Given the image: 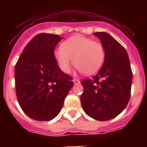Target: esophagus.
Returning a JSON list of instances; mask_svg holds the SVG:
<instances>
[{
	"label": "esophagus",
	"instance_id": "obj_1",
	"mask_svg": "<svg viewBox=\"0 0 147 147\" xmlns=\"http://www.w3.org/2000/svg\"><path fill=\"white\" fill-rule=\"evenodd\" d=\"M73 82L74 84H78V83L80 82V81L78 80V79H77V78H74Z\"/></svg>",
	"mask_w": 147,
	"mask_h": 147
}]
</instances>
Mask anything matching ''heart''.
<instances>
[{"instance_id":"obj_1","label":"heart","mask_w":147,"mask_h":147,"mask_svg":"<svg viewBox=\"0 0 147 147\" xmlns=\"http://www.w3.org/2000/svg\"><path fill=\"white\" fill-rule=\"evenodd\" d=\"M55 59L62 71L69 73L72 63L86 75L100 69L105 60V49L101 43L82 35H76L62 42L54 52Z\"/></svg>"}]
</instances>
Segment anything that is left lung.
Segmentation results:
<instances>
[{"label": "left lung", "mask_w": 147, "mask_h": 147, "mask_svg": "<svg viewBox=\"0 0 147 147\" xmlns=\"http://www.w3.org/2000/svg\"><path fill=\"white\" fill-rule=\"evenodd\" d=\"M105 49V62L92 78L81 82L84 111L97 121H109L120 114L130 98L133 73L126 49L111 36L97 32Z\"/></svg>", "instance_id": "left-lung-1"}]
</instances>
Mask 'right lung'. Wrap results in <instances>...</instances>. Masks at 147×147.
I'll return each mask as SVG.
<instances>
[{
	"label": "right lung",
	"instance_id": "1",
	"mask_svg": "<svg viewBox=\"0 0 147 147\" xmlns=\"http://www.w3.org/2000/svg\"><path fill=\"white\" fill-rule=\"evenodd\" d=\"M59 36L40 33L28 42L15 65V87L20 106L30 118L48 121L57 116L74 83L55 59Z\"/></svg>",
	"mask_w": 147,
	"mask_h": 147
}]
</instances>
